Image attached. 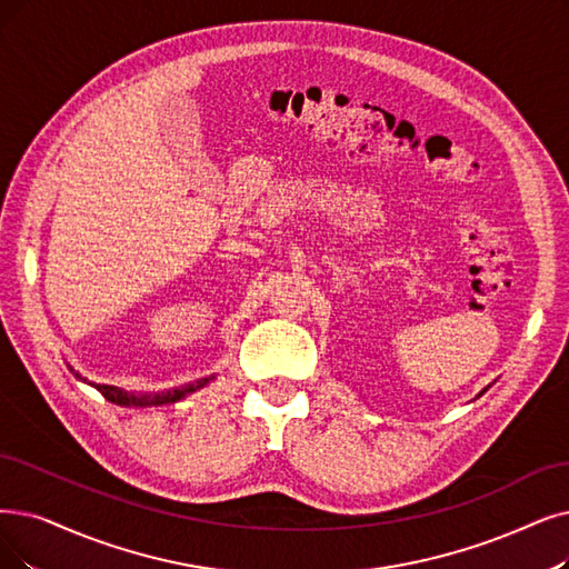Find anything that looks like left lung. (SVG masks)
Listing matches in <instances>:
<instances>
[{
  "mask_svg": "<svg viewBox=\"0 0 569 569\" xmlns=\"http://www.w3.org/2000/svg\"><path fill=\"white\" fill-rule=\"evenodd\" d=\"M486 390H488V388H486ZM486 390H483V392H486ZM483 392H481V395H483Z\"/></svg>",
  "mask_w": 569,
  "mask_h": 569,
  "instance_id": "8db88e82",
  "label": "left lung"
}]
</instances>
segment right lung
Wrapping results in <instances>:
<instances>
[{
  "label": "right lung",
  "instance_id": "right-lung-1",
  "mask_svg": "<svg viewBox=\"0 0 569 569\" xmlns=\"http://www.w3.org/2000/svg\"><path fill=\"white\" fill-rule=\"evenodd\" d=\"M67 369H70V371L74 373V378H79L81 382H88L90 388H96L107 401L117 403V406H126V408H130V406H132V408H149V406L174 403V401H179V399H184V397L198 392L200 388H206V385H208L210 380H214V376H210V378H198V380H193V382H184V385H179V388H170V390H158V392H128V390H123V388H117V385L90 382V380L81 378L72 367H67Z\"/></svg>",
  "mask_w": 569,
  "mask_h": 569
}]
</instances>
